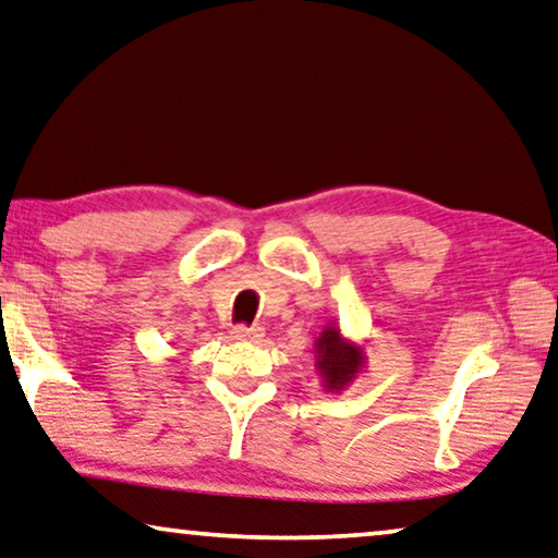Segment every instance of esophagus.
Segmentation results:
<instances>
[{
    "mask_svg": "<svg viewBox=\"0 0 558 558\" xmlns=\"http://www.w3.org/2000/svg\"><path fill=\"white\" fill-rule=\"evenodd\" d=\"M231 337L239 339V342H259V339L264 337V327H233L231 329Z\"/></svg>",
    "mask_w": 558,
    "mask_h": 558,
    "instance_id": "obj_1",
    "label": "esophagus"
}]
</instances>
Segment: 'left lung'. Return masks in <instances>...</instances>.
I'll list each match as a JSON object with an SVG mask.
<instances>
[{
  "label": "left lung",
  "instance_id": "left-lung-1",
  "mask_svg": "<svg viewBox=\"0 0 558 558\" xmlns=\"http://www.w3.org/2000/svg\"><path fill=\"white\" fill-rule=\"evenodd\" d=\"M314 357H317L314 367H317L319 375V387L332 395L347 390L367 367L365 344L352 337H344L337 322H329L319 337L314 339Z\"/></svg>",
  "mask_w": 558,
  "mask_h": 558
}]
</instances>
